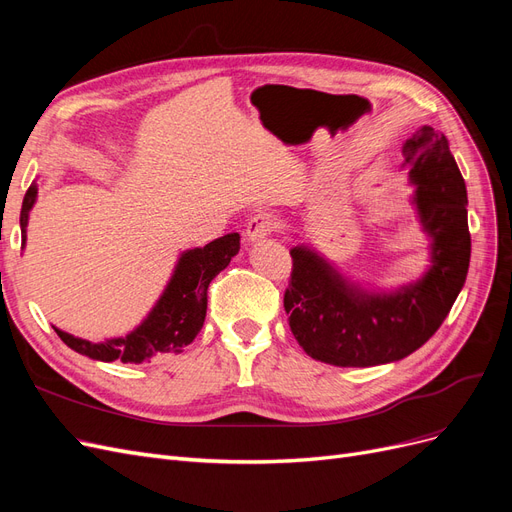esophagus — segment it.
<instances>
[{
    "instance_id": "obj_1",
    "label": "esophagus",
    "mask_w": 512,
    "mask_h": 512,
    "mask_svg": "<svg viewBox=\"0 0 512 512\" xmlns=\"http://www.w3.org/2000/svg\"><path fill=\"white\" fill-rule=\"evenodd\" d=\"M275 218L269 213H256L254 218H250L245 226V239L247 241H262L265 237H269L271 232L275 230Z\"/></svg>"
}]
</instances>
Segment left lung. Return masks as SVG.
<instances>
[{
	"mask_svg": "<svg viewBox=\"0 0 512 512\" xmlns=\"http://www.w3.org/2000/svg\"><path fill=\"white\" fill-rule=\"evenodd\" d=\"M404 158L418 220L431 237V267L395 292H367L314 250L292 247L284 309L294 339L316 361L371 367L404 359L440 329L466 284L468 192L446 136L423 126L406 141Z\"/></svg>",
	"mask_w": 512,
	"mask_h": 512,
	"instance_id": "obj_1",
	"label": "left lung"
}]
</instances>
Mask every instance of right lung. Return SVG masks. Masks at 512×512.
Here are the masks:
<instances>
[{"instance_id": "add662e5", "label": "right lung", "mask_w": 512, "mask_h": 512, "mask_svg": "<svg viewBox=\"0 0 512 512\" xmlns=\"http://www.w3.org/2000/svg\"><path fill=\"white\" fill-rule=\"evenodd\" d=\"M36 196L38 185L32 183L25 192L21 207L23 243L27 237L25 232L29 211L36 203ZM239 239V232H230V235L215 239L205 247H194V250L183 252L160 301L130 335L94 344L59 329H55V333L74 352L104 363H143L160 354L183 352V348L192 344L194 337L203 329L209 284L215 275L228 267L230 258L239 252Z\"/></svg>"}]
</instances>
